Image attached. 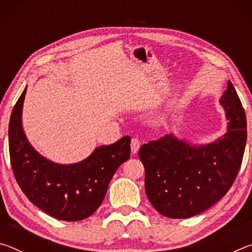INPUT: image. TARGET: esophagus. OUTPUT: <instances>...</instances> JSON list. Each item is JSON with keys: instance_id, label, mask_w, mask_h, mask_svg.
Segmentation results:
<instances>
[{"instance_id": "esophagus-1", "label": "esophagus", "mask_w": 252, "mask_h": 252, "mask_svg": "<svg viewBox=\"0 0 252 252\" xmlns=\"http://www.w3.org/2000/svg\"><path fill=\"white\" fill-rule=\"evenodd\" d=\"M140 146H141V142H140L138 139L133 138L131 140V151H132V153H133V155H136V153H138Z\"/></svg>"}]
</instances>
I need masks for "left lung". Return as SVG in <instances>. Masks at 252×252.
I'll return each instance as SVG.
<instances>
[{
    "label": "left lung",
    "mask_w": 252,
    "mask_h": 252,
    "mask_svg": "<svg viewBox=\"0 0 252 252\" xmlns=\"http://www.w3.org/2000/svg\"><path fill=\"white\" fill-rule=\"evenodd\" d=\"M220 104L228 125L216 141L193 146L171 133L140 148L147 197L162 216L191 218L208 210L231 188L244 158L247 120L230 81Z\"/></svg>",
    "instance_id": "left-lung-1"
}]
</instances>
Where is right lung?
Masks as SVG:
<instances>
[{
	"mask_svg": "<svg viewBox=\"0 0 252 252\" xmlns=\"http://www.w3.org/2000/svg\"><path fill=\"white\" fill-rule=\"evenodd\" d=\"M27 88L13 108L8 125L11 165L19 186L34 206L55 219L79 221L101 206L118 168L129 160L131 138L95 148L84 160L60 164L41 156L29 142L22 126Z\"/></svg>",
	"mask_w": 252,
	"mask_h": 252,
	"instance_id": "add662e5",
	"label": "right lung"
}]
</instances>
